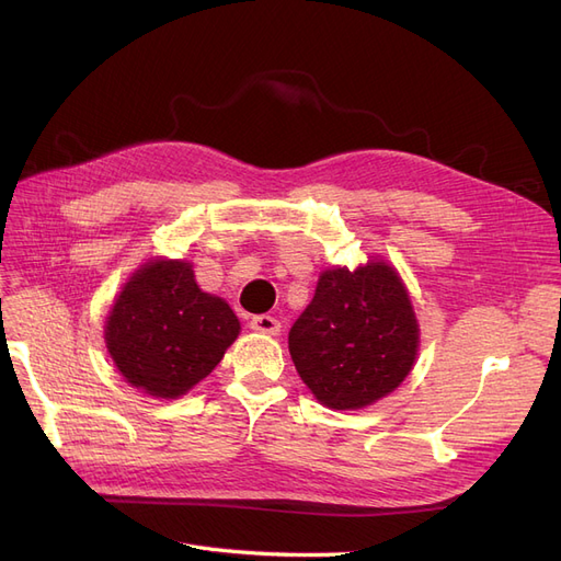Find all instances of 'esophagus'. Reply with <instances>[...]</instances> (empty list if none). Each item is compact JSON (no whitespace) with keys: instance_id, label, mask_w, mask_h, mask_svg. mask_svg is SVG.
Segmentation results:
<instances>
[{"instance_id":"obj_1","label":"esophagus","mask_w":561,"mask_h":561,"mask_svg":"<svg viewBox=\"0 0 561 561\" xmlns=\"http://www.w3.org/2000/svg\"><path fill=\"white\" fill-rule=\"evenodd\" d=\"M250 328L254 330V332H262V334H278L280 332V322L274 318V316H266V313H262V316H254L252 320H250Z\"/></svg>"}]
</instances>
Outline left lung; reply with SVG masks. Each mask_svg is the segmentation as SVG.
Wrapping results in <instances>:
<instances>
[{"mask_svg": "<svg viewBox=\"0 0 561 561\" xmlns=\"http://www.w3.org/2000/svg\"><path fill=\"white\" fill-rule=\"evenodd\" d=\"M301 381L330 410H363L410 375L419 322L398 271L383 260L322 271L287 336Z\"/></svg>", "mask_w": 561, "mask_h": 561, "instance_id": "8db88e82", "label": "left lung"}]
</instances>
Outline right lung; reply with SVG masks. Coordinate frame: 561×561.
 Listing matches in <instances>:
<instances>
[{
  "label": "right lung",
  "instance_id": "obj_1",
  "mask_svg": "<svg viewBox=\"0 0 561 561\" xmlns=\"http://www.w3.org/2000/svg\"><path fill=\"white\" fill-rule=\"evenodd\" d=\"M239 332L229 304L201 290L190 262L149 260L118 293L105 344L130 386L173 400L210 375Z\"/></svg>",
  "mask_w": 561,
  "mask_h": 561
}]
</instances>
